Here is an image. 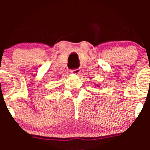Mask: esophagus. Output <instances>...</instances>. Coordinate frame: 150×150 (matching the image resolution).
I'll return each mask as SVG.
<instances>
[{
	"mask_svg": "<svg viewBox=\"0 0 150 150\" xmlns=\"http://www.w3.org/2000/svg\"><path fill=\"white\" fill-rule=\"evenodd\" d=\"M71 72L73 74H75V75H80L81 72V69H73V70L71 71Z\"/></svg>",
	"mask_w": 150,
	"mask_h": 150,
	"instance_id": "esophagus-1",
	"label": "esophagus"
}]
</instances>
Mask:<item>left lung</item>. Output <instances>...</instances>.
<instances>
[{
	"label": "left lung",
	"instance_id": "left-lung-1",
	"mask_svg": "<svg viewBox=\"0 0 150 150\" xmlns=\"http://www.w3.org/2000/svg\"><path fill=\"white\" fill-rule=\"evenodd\" d=\"M96 87H97L98 88H99L100 87V86H99V84H95V88H96Z\"/></svg>",
	"mask_w": 150,
	"mask_h": 150
}]
</instances>
